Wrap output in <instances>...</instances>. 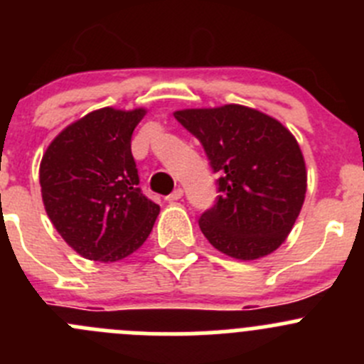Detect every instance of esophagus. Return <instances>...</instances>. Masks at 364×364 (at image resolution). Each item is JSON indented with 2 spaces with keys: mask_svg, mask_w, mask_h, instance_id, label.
<instances>
[{
  "mask_svg": "<svg viewBox=\"0 0 364 364\" xmlns=\"http://www.w3.org/2000/svg\"><path fill=\"white\" fill-rule=\"evenodd\" d=\"M183 197V190L181 188H176L174 192L171 193V196L165 197V200H168V203H176V200H179Z\"/></svg>",
  "mask_w": 364,
  "mask_h": 364,
  "instance_id": "34e87169",
  "label": "esophagus"
}]
</instances>
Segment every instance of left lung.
I'll return each instance as SVG.
<instances>
[{"mask_svg": "<svg viewBox=\"0 0 364 364\" xmlns=\"http://www.w3.org/2000/svg\"><path fill=\"white\" fill-rule=\"evenodd\" d=\"M174 117L199 139L220 174L218 199L199 218L205 240L240 260L277 250L306 193V167L294 135L274 117L237 104L183 109Z\"/></svg>", "mask_w": 364, "mask_h": 364, "instance_id": "8db88e82", "label": "left lung"}]
</instances>
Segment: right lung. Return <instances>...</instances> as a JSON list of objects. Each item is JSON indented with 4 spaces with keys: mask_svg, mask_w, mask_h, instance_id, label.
Here are the masks:
<instances>
[{
    "mask_svg": "<svg viewBox=\"0 0 364 364\" xmlns=\"http://www.w3.org/2000/svg\"><path fill=\"white\" fill-rule=\"evenodd\" d=\"M146 109L104 107L68 124L40 161L47 216L79 255L116 262L142 247L160 205L139 188L132 134Z\"/></svg>",
    "mask_w": 364,
    "mask_h": 364,
    "instance_id": "obj_1",
    "label": "right lung"
}]
</instances>
